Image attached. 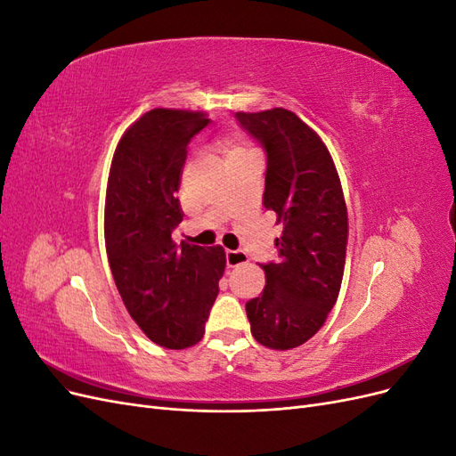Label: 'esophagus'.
I'll list each match as a JSON object with an SVG mask.
<instances>
[{"label":"esophagus","instance_id":"1","mask_svg":"<svg viewBox=\"0 0 456 456\" xmlns=\"http://www.w3.org/2000/svg\"><path fill=\"white\" fill-rule=\"evenodd\" d=\"M247 260H249V258H247V255L243 251H226V265H228V268L241 266V265H245Z\"/></svg>","mask_w":456,"mask_h":456}]
</instances>
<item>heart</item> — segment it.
I'll list each match as a JSON object with an SVG mask.
<instances>
[{
    "label": "heart",
    "mask_w": 456,
    "mask_h": 456,
    "mask_svg": "<svg viewBox=\"0 0 456 456\" xmlns=\"http://www.w3.org/2000/svg\"><path fill=\"white\" fill-rule=\"evenodd\" d=\"M243 150H247V146L240 139H236V136H230V139H226L223 144V151L226 158L232 154H238V151H243Z\"/></svg>",
    "instance_id": "b5f03b06"
}]
</instances>
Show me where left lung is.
Instances as JSON below:
<instances>
[{"label": "left lung", "mask_w": 456, "mask_h": 456, "mask_svg": "<svg viewBox=\"0 0 456 456\" xmlns=\"http://www.w3.org/2000/svg\"><path fill=\"white\" fill-rule=\"evenodd\" d=\"M266 150L265 207L283 224L278 262L262 265L266 285L245 305L262 346L291 350L310 340L333 310L346 262L348 213L327 146L291 110L236 114Z\"/></svg>", "instance_id": "left-lung-1"}]
</instances>
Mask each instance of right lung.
Returning a JSON list of instances; mask_svg holds the SVG:
<instances>
[{
	"instance_id": "add662e5",
	"label": "right lung",
	"mask_w": 456,
	"mask_h": 456,
	"mask_svg": "<svg viewBox=\"0 0 456 456\" xmlns=\"http://www.w3.org/2000/svg\"><path fill=\"white\" fill-rule=\"evenodd\" d=\"M209 119L203 112L154 108L123 133L110 167L104 241L123 305L163 348L194 346L226 268L220 245L171 238L183 223L181 186L188 142Z\"/></svg>"
}]
</instances>
